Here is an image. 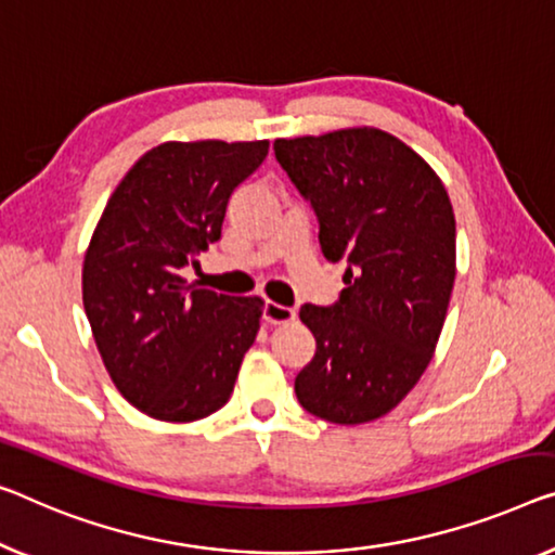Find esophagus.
Wrapping results in <instances>:
<instances>
[{
	"label": "esophagus",
	"mask_w": 555,
	"mask_h": 555,
	"mask_svg": "<svg viewBox=\"0 0 555 555\" xmlns=\"http://www.w3.org/2000/svg\"><path fill=\"white\" fill-rule=\"evenodd\" d=\"M261 313L267 324H288V321L296 319V311L292 306H281L276 301H263Z\"/></svg>",
	"instance_id": "esophagus-1"
}]
</instances>
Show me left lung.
<instances>
[{"mask_svg": "<svg viewBox=\"0 0 555 555\" xmlns=\"http://www.w3.org/2000/svg\"><path fill=\"white\" fill-rule=\"evenodd\" d=\"M276 162L311 204L346 288L299 317L317 353L296 374L301 406L331 424L391 411L424 374L456 279V219L436 171L382 129L276 139Z\"/></svg>", "mask_w": 555, "mask_h": 555, "instance_id": "1", "label": "left lung"}]
</instances>
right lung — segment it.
Returning <instances> with one entry per match:
<instances>
[{"mask_svg":"<svg viewBox=\"0 0 555 555\" xmlns=\"http://www.w3.org/2000/svg\"><path fill=\"white\" fill-rule=\"evenodd\" d=\"M269 142H167L114 189L81 271L85 311L114 386L159 421H196L234 391L261 299L186 284L181 269L221 238L234 189Z\"/></svg>","mask_w":555,"mask_h":555,"instance_id":"obj_1","label":"right lung"}]
</instances>
